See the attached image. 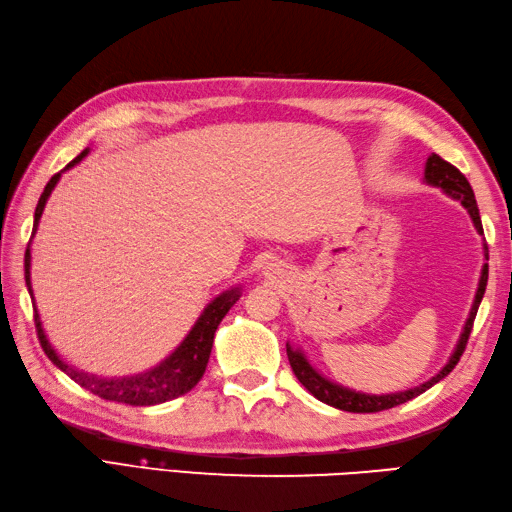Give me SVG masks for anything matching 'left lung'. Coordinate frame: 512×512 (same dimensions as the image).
I'll list each match as a JSON object with an SVG mask.
<instances>
[{"instance_id": "8db88e82", "label": "left lung", "mask_w": 512, "mask_h": 512, "mask_svg": "<svg viewBox=\"0 0 512 512\" xmlns=\"http://www.w3.org/2000/svg\"><path fill=\"white\" fill-rule=\"evenodd\" d=\"M424 184L428 186H435L439 190H444V193L455 199V202L462 204L470 219H473V226L479 235H484V228H482V217H479V208L475 202V193L473 188H470L468 179L459 173L455 166H450L448 162H444L439 155H428L426 159V166H424ZM482 253H484V266H482V273H479V282H477V290H475V299H473V306L468 310V317L464 322L462 333H459V339L455 344V350L450 353L448 362L442 366L439 373H435L433 377L428 379L424 384H417L413 388H406V390H395V393H384V395H370V393H362V390H355V388H348L333 382V379H328L326 375L319 373V370L310 364L308 355L304 353V348H299L295 344L286 342V353H288V362L290 368H293L295 377L299 379V384H302L310 395L319 402H324L333 408L339 410H346V413H377V410H386V408H393L399 404H406L410 399H415L417 395L426 393L428 388H433L437 382H442V379L453 370L459 362V357H462L466 342L470 337V330H473V322H475V315H477V308L482 304V297L486 293V282H488V246L482 244Z\"/></svg>"}]
</instances>
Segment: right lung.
I'll return each instance as SVG.
<instances>
[{"label": "right lung", "mask_w": 512, "mask_h": 512, "mask_svg": "<svg viewBox=\"0 0 512 512\" xmlns=\"http://www.w3.org/2000/svg\"><path fill=\"white\" fill-rule=\"evenodd\" d=\"M90 153V148H84L73 162H70L64 170H59L57 175L50 177V182L46 184L42 197H39L37 208H35V222H33V237L39 228V219H42V213L46 208L48 197L53 195L55 186L62 179V173L66 170L75 168L82 159ZM33 237H30L26 255H24V277H26V288L28 295L33 299V308H35V326H37V335L39 342H42L44 353L48 355L50 362H53L62 373H66L73 382H77L82 388L90 390V393L106 399V402H117V404H130V406H155V404H164L170 402V399L186 395L188 390H193L199 379L204 377L206 366H208V357L210 350H213V339H215V330L222 324V319L233 304L242 297V286H230L224 293H219L215 299H210L206 308L202 310V315L197 317V322L193 328L188 330V335L179 342V346L164 357L162 362L150 366L142 373L135 375H124V377H104V375H95V373H86V370L77 368L73 364L64 362V357L57 353L55 346L50 344V339L44 330L42 317H39V310L35 304V295H33V282H30V262H33Z\"/></svg>", "instance_id": "right-lung-1"}]
</instances>
